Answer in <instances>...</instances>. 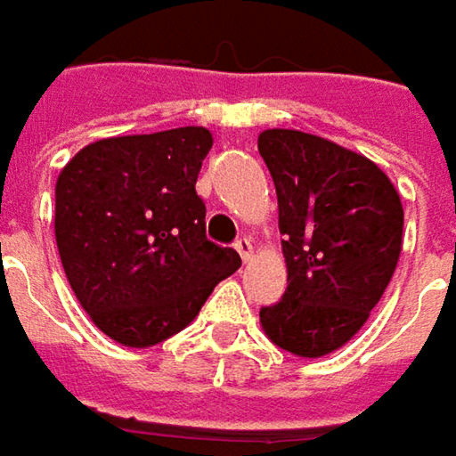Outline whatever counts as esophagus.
Here are the masks:
<instances>
[{
  "label": "esophagus",
  "mask_w": 456,
  "mask_h": 456,
  "mask_svg": "<svg viewBox=\"0 0 456 456\" xmlns=\"http://www.w3.org/2000/svg\"><path fill=\"white\" fill-rule=\"evenodd\" d=\"M234 249L240 252V257H242L244 262H249V259H252V252H255V244H252L249 237H240V240L234 242Z\"/></svg>",
  "instance_id": "34e87169"
}]
</instances>
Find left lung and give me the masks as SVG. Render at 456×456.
<instances>
[{
	"mask_svg": "<svg viewBox=\"0 0 456 456\" xmlns=\"http://www.w3.org/2000/svg\"><path fill=\"white\" fill-rule=\"evenodd\" d=\"M273 174L288 290L262 307L277 348L321 358L369 321L396 270L403 237L399 191L370 159L328 138L270 128L257 138Z\"/></svg>",
	"mask_w": 456,
	"mask_h": 456,
	"instance_id": "8db88e82",
	"label": "left lung"
}]
</instances>
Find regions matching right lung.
I'll return each mask as SVG.
<instances>
[{
    "label": "right lung",
    "instance_id": "obj_1",
    "mask_svg": "<svg viewBox=\"0 0 456 456\" xmlns=\"http://www.w3.org/2000/svg\"><path fill=\"white\" fill-rule=\"evenodd\" d=\"M212 143L201 126L102 138L57 176L65 275L90 321L120 346L176 336L242 265L234 249L207 240L197 176Z\"/></svg>",
    "mask_w": 456,
    "mask_h": 456
}]
</instances>
